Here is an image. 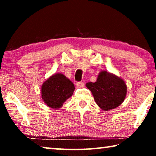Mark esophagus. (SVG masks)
Returning <instances> with one entry per match:
<instances>
[{"mask_svg":"<svg viewBox=\"0 0 156 156\" xmlns=\"http://www.w3.org/2000/svg\"><path fill=\"white\" fill-rule=\"evenodd\" d=\"M84 83H83V82H78L77 83H76V87L78 88H83L84 87Z\"/></svg>","mask_w":156,"mask_h":156,"instance_id":"esophagus-1","label":"esophagus"}]
</instances>
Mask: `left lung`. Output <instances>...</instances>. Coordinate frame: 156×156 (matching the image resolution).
I'll return each mask as SVG.
<instances>
[{"instance_id":"obj_1","label":"left lung","mask_w":156,"mask_h":156,"mask_svg":"<svg viewBox=\"0 0 156 156\" xmlns=\"http://www.w3.org/2000/svg\"><path fill=\"white\" fill-rule=\"evenodd\" d=\"M93 94L95 101L103 111L115 109L125 100L127 87L120 77L106 71H101L96 83L86 84Z\"/></svg>"}]
</instances>
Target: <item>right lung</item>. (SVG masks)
I'll use <instances>...</instances> for the list:
<instances>
[{"instance_id":"add662e5","label":"right lung","mask_w":156,"mask_h":156,"mask_svg":"<svg viewBox=\"0 0 156 156\" xmlns=\"http://www.w3.org/2000/svg\"><path fill=\"white\" fill-rule=\"evenodd\" d=\"M75 90L74 84L62 73L50 76L41 87V97L47 106L59 109Z\"/></svg>"}]
</instances>
